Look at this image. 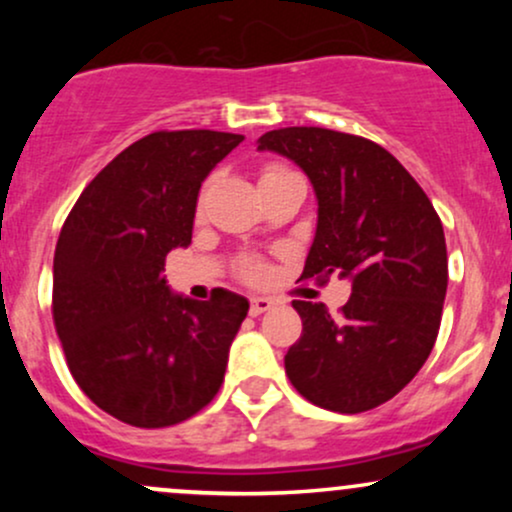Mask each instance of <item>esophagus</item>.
<instances>
[{
    "mask_svg": "<svg viewBox=\"0 0 512 512\" xmlns=\"http://www.w3.org/2000/svg\"><path fill=\"white\" fill-rule=\"evenodd\" d=\"M269 308H274V301H272V298L257 296V298H252V301H250V315H252V317H257V315L267 313Z\"/></svg>",
    "mask_w": 512,
    "mask_h": 512,
    "instance_id": "34e87169",
    "label": "esophagus"
}]
</instances>
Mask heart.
Returning <instances> with one entry per match:
<instances>
[{
	"label": "heart",
	"mask_w": 512,
	"mask_h": 512,
	"mask_svg": "<svg viewBox=\"0 0 512 512\" xmlns=\"http://www.w3.org/2000/svg\"><path fill=\"white\" fill-rule=\"evenodd\" d=\"M276 173H281V168H274V166L267 168L262 173V180L264 178H272V175H276ZM243 274L248 276V279H260V276L264 274V267L257 260H245L243 262Z\"/></svg>",
	"instance_id": "b5f03b06"
}]
</instances>
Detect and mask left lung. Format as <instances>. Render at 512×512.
<instances>
[{
    "mask_svg": "<svg viewBox=\"0 0 512 512\" xmlns=\"http://www.w3.org/2000/svg\"><path fill=\"white\" fill-rule=\"evenodd\" d=\"M257 151L289 158L315 190L317 228L301 279L351 281L339 317L325 303L293 301L303 334L284 358L286 375L322 409H375L436 344L448 291L443 223L407 168L363 137L284 127L262 134Z\"/></svg>",
    "mask_w": 512,
    "mask_h": 512,
    "instance_id": "1",
    "label": "left lung"
}]
</instances>
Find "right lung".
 <instances>
[{
    "instance_id": "obj_1",
    "label": "right lung",
    "mask_w": 512,
    "mask_h": 512,
    "mask_svg": "<svg viewBox=\"0 0 512 512\" xmlns=\"http://www.w3.org/2000/svg\"><path fill=\"white\" fill-rule=\"evenodd\" d=\"M243 134L180 129L127 146L64 221L52 264V317L76 385L139 428L180 424L223 383L248 298L173 293L166 255L192 243L199 187Z\"/></svg>"
}]
</instances>
